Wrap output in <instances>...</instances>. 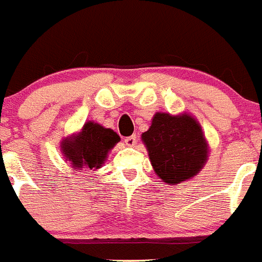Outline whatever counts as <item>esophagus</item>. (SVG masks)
Here are the masks:
<instances>
[{"label": "esophagus", "instance_id": "1", "mask_svg": "<svg viewBox=\"0 0 262 262\" xmlns=\"http://www.w3.org/2000/svg\"><path fill=\"white\" fill-rule=\"evenodd\" d=\"M136 142H137V136H136V134H133L130 137L125 138V144L128 145V146H134Z\"/></svg>", "mask_w": 262, "mask_h": 262}]
</instances>
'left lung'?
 <instances>
[{
  "instance_id": "8db88e82",
  "label": "left lung",
  "mask_w": 262,
  "mask_h": 262,
  "mask_svg": "<svg viewBox=\"0 0 262 262\" xmlns=\"http://www.w3.org/2000/svg\"><path fill=\"white\" fill-rule=\"evenodd\" d=\"M154 171L167 185H179L198 175L208 159V144L192 116L157 112L141 136Z\"/></svg>"
}]
</instances>
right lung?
Returning a JSON list of instances; mask_svg holds the SVG:
<instances>
[{
	"instance_id": "right-lung-1",
	"label": "right lung",
	"mask_w": 262,
	"mask_h": 262,
	"mask_svg": "<svg viewBox=\"0 0 262 262\" xmlns=\"http://www.w3.org/2000/svg\"><path fill=\"white\" fill-rule=\"evenodd\" d=\"M120 141L112 129L104 128L97 122L88 121L81 132L66 137L60 149L66 161L71 163L72 169L96 170L106 161V156Z\"/></svg>"
}]
</instances>
